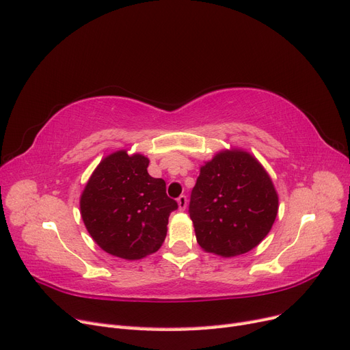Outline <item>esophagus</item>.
<instances>
[{
  "label": "esophagus",
  "instance_id": "obj_1",
  "mask_svg": "<svg viewBox=\"0 0 350 350\" xmlns=\"http://www.w3.org/2000/svg\"><path fill=\"white\" fill-rule=\"evenodd\" d=\"M176 201H178L179 210H185V207H187V196H179Z\"/></svg>",
  "mask_w": 350,
  "mask_h": 350
}]
</instances>
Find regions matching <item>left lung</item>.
<instances>
[{
	"label": "left lung",
	"instance_id": "8db88e82",
	"mask_svg": "<svg viewBox=\"0 0 350 350\" xmlns=\"http://www.w3.org/2000/svg\"><path fill=\"white\" fill-rule=\"evenodd\" d=\"M278 208L279 197L266 169L248 152L232 149L200 167L188 213L201 248L235 257L267 237Z\"/></svg>",
	"mask_w": 350,
	"mask_h": 350
}]
</instances>
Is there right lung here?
<instances>
[{
  "label": "right lung",
  "mask_w": 350,
  "mask_h": 350,
  "mask_svg": "<svg viewBox=\"0 0 350 350\" xmlns=\"http://www.w3.org/2000/svg\"><path fill=\"white\" fill-rule=\"evenodd\" d=\"M149 159L118 150L94 169L80 197V213L98 245L111 256L140 260L162 247L178 208L166 183L147 172Z\"/></svg>",
  "instance_id": "right-lung-1"
}]
</instances>
